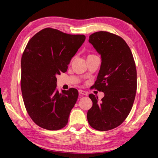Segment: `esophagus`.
Wrapping results in <instances>:
<instances>
[{
	"label": "esophagus",
	"mask_w": 158,
	"mask_h": 158,
	"mask_svg": "<svg viewBox=\"0 0 158 158\" xmlns=\"http://www.w3.org/2000/svg\"><path fill=\"white\" fill-rule=\"evenodd\" d=\"M79 93H81V94H84V95H86L87 93L84 91V90H79Z\"/></svg>",
	"instance_id": "obj_1"
}]
</instances>
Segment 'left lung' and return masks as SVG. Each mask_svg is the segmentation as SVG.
Segmentation results:
<instances>
[{"label":"left lung","mask_w":158,"mask_h":158,"mask_svg":"<svg viewBox=\"0 0 158 158\" xmlns=\"http://www.w3.org/2000/svg\"><path fill=\"white\" fill-rule=\"evenodd\" d=\"M84 35H69L44 28L29 40L21 57V88L29 116L38 126L58 130L68 124L78 98L73 88H57V74L65 73Z\"/></svg>","instance_id":"left-lung-1"}]
</instances>
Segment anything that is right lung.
<instances>
[{
	"label": "right lung",
	"mask_w": 158,
	"mask_h": 158,
	"mask_svg": "<svg viewBox=\"0 0 158 158\" xmlns=\"http://www.w3.org/2000/svg\"><path fill=\"white\" fill-rule=\"evenodd\" d=\"M89 42L101 56V66L93 106L87 113L89 125L99 131L119 126L132 109L137 91V70L132 52L121 37L106 31L90 35Z\"/></svg>",
	"instance_id": "1"
}]
</instances>
